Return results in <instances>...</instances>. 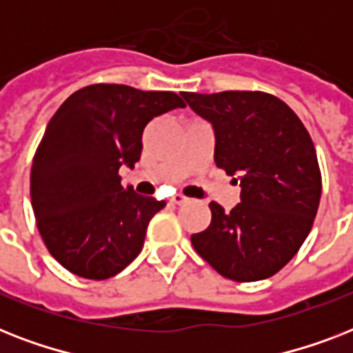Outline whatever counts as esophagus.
I'll use <instances>...</instances> for the list:
<instances>
[{"instance_id": "esophagus-1", "label": "esophagus", "mask_w": 353, "mask_h": 353, "mask_svg": "<svg viewBox=\"0 0 353 353\" xmlns=\"http://www.w3.org/2000/svg\"><path fill=\"white\" fill-rule=\"evenodd\" d=\"M170 201L174 205H185L188 201V198L187 196H183V194H174V196L170 198Z\"/></svg>"}]
</instances>
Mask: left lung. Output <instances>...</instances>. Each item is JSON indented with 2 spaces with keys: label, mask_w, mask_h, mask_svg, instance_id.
Instances as JSON below:
<instances>
[{
  "label": "left lung",
  "mask_w": 353,
  "mask_h": 353,
  "mask_svg": "<svg viewBox=\"0 0 353 353\" xmlns=\"http://www.w3.org/2000/svg\"><path fill=\"white\" fill-rule=\"evenodd\" d=\"M181 97L212 124L216 166L241 187L231 212L210 201L212 220L190 236L194 249L229 280L269 279L295 256L317 214L323 179L312 137L285 102L263 91Z\"/></svg>",
  "instance_id": "1"
}]
</instances>
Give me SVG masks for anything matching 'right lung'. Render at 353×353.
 <instances>
[{"instance_id": "obj_1", "label": "right lung", "mask_w": 353, "mask_h": 353, "mask_svg": "<svg viewBox=\"0 0 353 353\" xmlns=\"http://www.w3.org/2000/svg\"><path fill=\"white\" fill-rule=\"evenodd\" d=\"M185 102L172 91L93 84L74 91L47 124L30 168V203L41 240L77 276L106 280L143 249L165 201L121 185L141 159L143 132Z\"/></svg>"}]
</instances>
